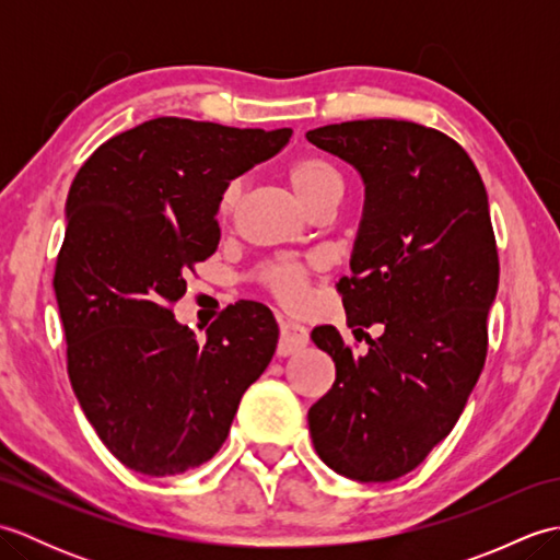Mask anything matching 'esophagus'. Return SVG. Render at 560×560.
I'll use <instances>...</instances> for the list:
<instances>
[{
  "mask_svg": "<svg viewBox=\"0 0 560 560\" xmlns=\"http://www.w3.org/2000/svg\"><path fill=\"white\" fill-rule=\"evenodd\" d=\"M279 355H291L295 351H301L307 343V329L299 323H293V319H279Z\"/></svg>",
  "mask_w": 560,
  "mask_h": 560,
  "instance_id": "esophagus-1",
  "label": "esophagus"
}]
</instances>
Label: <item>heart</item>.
I'll return each mask as SVG.
<instances>
[{
  "label": "heart",
  "instance_id": "b5f03b06",
  "mask_svg": "<svg viewBox=\"0 0 560 560\" xmlns=\"http://www.w3.org/2000/svg\"><path fill=\"white\" fill-rule=\"evenodd\" d=\"M289 183L295 197H299L307 209L325 197H341L343 189L339 171L327 159L319 156H305L295 161L289 168ZM241 197L243 180H233L223 189L219 201V213L223 219L233 217L237 205H241ZM261 281H265V287L289 307H299L307 299V269L299 265V261H273V265L261 269Z\"/></svg>",
  "mask_w": 560,
  "mask_h": 560
}]
</instances>
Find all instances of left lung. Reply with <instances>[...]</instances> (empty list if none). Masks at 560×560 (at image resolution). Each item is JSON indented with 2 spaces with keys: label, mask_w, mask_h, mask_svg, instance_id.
Here are the masks:
<instances>
[{
  "label": "left lung",
  "mask_w": 560,
  "mask_h": 560,
  "mask_svg": "<svg viewBox=\"0 0 560 560\" xmlns=\"http://www.w3.org/2000/svg\"><path fill=\"white\" fill-rule=\"evenodd\" d=\"M305 137L361 175L351 277L337 289L349 327L383 325L363 355L337 327L313 329L337 380L307 425L329 469L395 481L447 438L481 375L498 291L489 197L467 151L431 127L353 120Z\"/></svg>",
  "instance_id": "8db88e82"
}]
</instances>
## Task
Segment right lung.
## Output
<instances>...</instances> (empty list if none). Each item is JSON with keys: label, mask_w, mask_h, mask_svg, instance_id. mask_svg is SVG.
Returning a JSON list of instances; mask_svg holds the SVG:
<instances>
[{"label": "right lung", "mask_w": 560, "mask_h": 560, "mask_svg": "<svg viewBox=\"0 0 560 560\" xmlns=\"http://www.w3.org/2000/svg\"><path fill=\"white\" fill-rule=\"evenodd\" d=\"M293 129L156 117L105 141L67 197L55 295L74 395L125 467L171 477L209 462L277 351L267 305H229L207 341L175 319L187 269L219 245V201Z\"/></svg>", "instance_id": "right-lung-1"}]
</instances>
